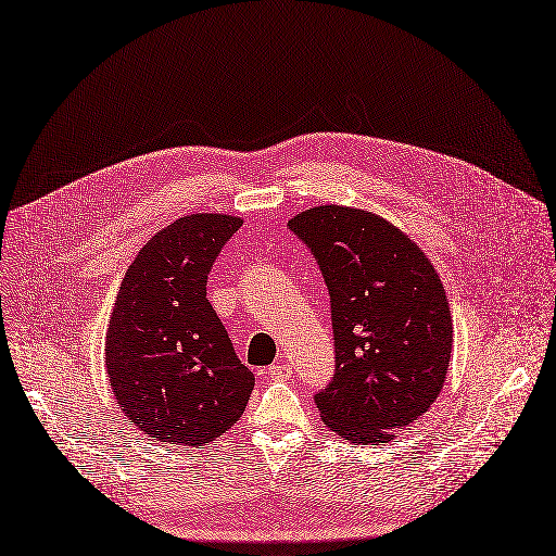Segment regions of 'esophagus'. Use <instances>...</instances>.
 <instances>
[{
    "instance_id": "esophagus-1",
    "label": "esophagus",
    "mask_w": 556,
    "mask_h": 556,
    "mask_svg": "<svg viewBox=\"0 0 556 556\" xmlns=\"http://www.w3.org/2000/svg\"><path fill=\"white\" fill-rule=\"evenodd\" d=\"M267 374H269L271 378H276V380H289V378H291V365H287V363H274V365L267 369Z\"/></svg>"
}]
</instances>
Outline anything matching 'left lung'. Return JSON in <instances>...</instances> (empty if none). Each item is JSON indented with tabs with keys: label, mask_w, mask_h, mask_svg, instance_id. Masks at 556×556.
Masks as SVG:
<instances>
[{
	"label": "left lung",
	"mask_w": 556,
	"mask_h": 556,
	"mask_svg": "<svg viewBox=\"0 0 556 556\" xmlns=\"http://www.w3.org/2000/svg\"><path fill=\"white\" fill-rule=\"evenodd\" d=\"M287 227L329 291L336 369L316 407L343 439L386 443L443 390L452 354L445 289L425 253L374 213L323 204Z\"/></svg>",
	"instance_id": "obj_1"
}]
</instances>
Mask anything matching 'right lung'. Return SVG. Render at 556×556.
Instances as JSON below:
<instances>
[{
    "label": "right lung",
    "instance_id": "1",
    "mask_svg": "<svg viewBox=\"0 0 556 556\" xmlns=\"http://www.w3.org/2000/svg\"><path fill=\"white\" fill-rule=\"evenodd\" d=\"M242 220L193 213L155 233L126 269L106 331L122 412L162 443L204 445L242 416L253 374L240 363L206 280Z\"/></svg>",
    "mask_w": 556,
    "mask_h": 556
}]
</instances>
